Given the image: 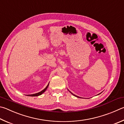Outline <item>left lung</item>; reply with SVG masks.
I'll use <instances>...</instances> for the list:
<instances>
[{"label":"left lung","instance_id":"obj_1","mask_svg":"<svg viewBox=\"0 0 124 124\" xmlns=\"http://www.w3.org/2000/svg\"><path fill=\"white\" fill-rule=\"evenodd\" d=\"M68 91H69V90H68ZM69 92H70V91H69ZM70 92V93H71V94H73V95H74V96H76V97H78V98H80V97H78V96H76V95H74V94H73V93H72L71 92Z\"/></svg>","mask_w":124,"mask_h":124}]
</instances>
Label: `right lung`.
I'll list each match as a JSON object with an SVG mask.
<instances>
[{
  "mask_svg": "<svg viewBox=\"0 0 124 124\" xmlns=\"http://www.w3.org/2000/svg\"><path fill=\"white\" fill-rule=\"evenodd\" d=\"M49 84H48V85H47V86L46 87V88H45L43 90V91L39 92V93H36V94H30V95H28V96H37L40 95L42 94L44 92L46 91L47 88H48V87L49 86Z\"/></svg>",
  "mask_w": 124,
  "mask_h": 124,
  "instance_id": "1",
  "label": "right lung"
}]
</instances>
